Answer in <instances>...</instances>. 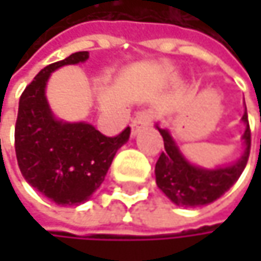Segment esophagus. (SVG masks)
I'll list each match as a JSON object with an SVG mask.
<instances>
[{"instance_id": "34e87169", "label": "esophagus", "mask_w": 261, "mask_h": 261, "mask_svg": "<svg viewBox=\"0 0 261 261\" xmlns=\"http://www.w3.org/2000/svg\"><path fill=\"white\" fill-rule=\"evenodd\" d=\"M151 121H152V113H151V112H148V110L140 112V113L133 119V122H131V134H133V136H136V134H137V131L140 130L142 127L149 125V124H151Z\"/></svg>"}]
</instances>
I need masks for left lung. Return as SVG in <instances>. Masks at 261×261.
I'll return each mask as SVG.
<instances>
[{"label": "left lung", "mask_w": 261, "mask_h": 261, "mask_svg": "<svg viewBox=\"0 0 261 261\" xmlns=\"http://www.w3.org/2000/svg\"><path fill=\"white\" fill-rule=\"evenodd\" d=\"M242 121L246 125L243 133L246 145L243 155L233 165L216 169H204L189 163L169 131L155 125L165 142V151H162L155 163V182L159 189L174 204L181 207H201L221 198L239 180L248 163L251 130L246 112L243 113Z\"/></svg>", "instance_id": "8db88e82"}]
</instances>
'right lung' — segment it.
I'll use <instances>...</instances> for the list:
<instances>
[{"label": "right lung", "instance_id": "1", "mask_svg": "<svg viewBox=\"0 0 261 261\" xmlns=\"http://www.w3.org/2000/svg\"><path fill=\"white\" fill-rule=\"evenodd\" d=\"M89 59L87 51L43 68L19 98L15 151L25 181L59 205L86 202L102 184L116 151L128 140L130 127L107 137L86 122L54 118L45 96L51 72Z\"/></svg>", "mask_w": 261, "mask_h": 261}]
</instances>
